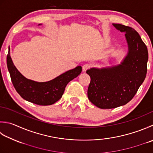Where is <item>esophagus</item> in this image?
<instances>
[{
	"instance_id": "34e87169",
	"label": "esophagus",
	"mask_w": 153,
	"mask_h": 153,
	"mask_svg": "<svg viewBox=\"0 0 153 153\" xmlns=\"http://www.w3.org/2000/svg\"><path fill=\"white\" fill-rule=\"evenodd\" d=\"M90 68H91V64H85L83 65V67H82L83 71H86L87 70H88V69H89Z\"/></svg>"
}]
</instances>
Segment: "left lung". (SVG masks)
Here are the masks:
<instances>
[{
    "label": "left lung",
    "instance_id": "1",
    "mask_svg": "<svg viewBox=\"0 0 153 153\" xmlns=\"http://www.w3.org/2000/svg\"><path fill=\"white\" fill-rule=\"evenodd\" d=\"M125 32L128 52L120 65L87 70L91 78L88 89L89 100L100 109L124 105L132 100L146 77L148 50L138 32L129 26L113 25Z\"/></svg>",
    "mask_w": 153,
    "mask_h": 153
}]
</instances>
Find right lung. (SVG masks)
I'll return each instance as SVG.
<instances>
[{
    "instance_id": "1",
    "label": "right lung",
    "mask_w": 153,
    "mask_h": 153,
    "mask_svg": "<svg viewBox=\"0 0 153 153\" xmlns=\"http://www.w3.org/2000/svg\"><path fill=\"white\" fill-rule=\"evenodd\" d=\"M7 63L12 83L18 94L24 100L39 105H50L58 101L68 83L78 76L82 70V67L77 66L49 82H36L26 78L18 71L10 52L7 54Z\"/></svg>"
}]
</instances>
